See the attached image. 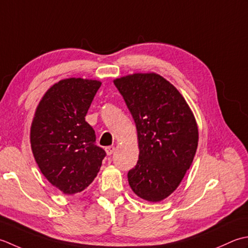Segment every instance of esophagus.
Returning <instances> with one entry per match:
<instances>
[{"label": "esophagus", "instance_id": "obj_1", "mask_svg": "<svg viewBox=\"0 0 248 248\" xmlns=\"http://www.w3.org/2000/svg\"><path fill=\"white\" fill-rule=\"evenodd\" d=\"M114 150H115L114 146H107V148H106V153H107V155L110 156V155L113 154Z\"/></svg>", "mask_w": 248, "mask_h": 248}]
</instances>
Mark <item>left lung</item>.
<instances>
[{"label": "left lung", "instance_id": "left-lung-1", "mask_svg": "<svg viewBox=\"0 0 248 248\" xmlns=\"http://www.w3.org/2000/svg\"><path fill=\"white\" fill-rule=\"evenodd\" d=\"M136 123L139 159L127 173L140 198L157 202L178 187L193 163L198 127L183 96L157 74L114 80Z\"/></svg>", "mask_w": 248, "mask_h": 248}]
</instances>
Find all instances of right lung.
Here are the masks:
<instances>
[{"instance_id": "1", "label": "right lung", "mask_w": 248, "mask_h": 248, "mask_svg": "<svg viewBox=\"0 0 248 248\" xmlns=\"http://www.w3.org/2000/svg\"><path fill=\"white\" fill-rule=\"evenodd\" d=\"M100 84L81 78L62 80L47 91L35 112L31 127L35 160L50 183L66 195L87 188L106 156L85 121Z\"/></svg>"}]
</instances>
